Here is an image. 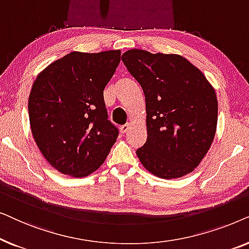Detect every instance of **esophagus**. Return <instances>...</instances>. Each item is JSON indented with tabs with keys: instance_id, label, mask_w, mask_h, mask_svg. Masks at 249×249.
<instances>
[{
	"instance_id": "esophagus-1",
	"label": "esophagus",
	"mask_w": 249,
	"mask_h": 249,
	"mask_svg": "<svg viewBox=\"0 0 249 249\" xmlns=\"http://www.w3.org/2000/svg\"><path fill=\"white\" fill-rule=\"evenodd\" d=\"M129 128H130V124H128L121 125V127H120L121 134H125V132H127V131L129 130Z\"/></svg>"
}]
</instances>
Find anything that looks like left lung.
<instances>
[{"mask_svg": "<svg viewBox=\"0 0 249 249\" xmlns=\"http://www.w3.org/2000/svg\"><path fill=\"white\" fill-rule=\"evenodd\" d=\"M121 60L141 84L147 141L136 151L142 165L162 179L194 171L212 144L217 101L204 74L177 54L129 50Z\"/></svg>", "mask_w": 249, "mask_h": 249, "instance_id": "8db88e82", "label": "left lung"}]
</instances>
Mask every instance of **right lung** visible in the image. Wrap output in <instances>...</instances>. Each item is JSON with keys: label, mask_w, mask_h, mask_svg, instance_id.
Segmentation results:
<instances>
[{"label": "right lung", "mask_w": 249, "mask_h": 249, "mask_svg": "<svg viewBox=\"0 0 249 249\" xmlns=\"http://www.w3.org/2000/svg\"><path fill=\"white\" fill-rule=\"evenodd\" d=\"M120 51L71 52L38 74L29 95L30 127L38 148L63 175L86 177L103 164L119 129L108 120L103 90Z\"/></svg>", "instance_id": "right-lung-1"}]
</instances>
